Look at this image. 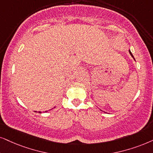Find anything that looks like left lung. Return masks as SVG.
I'll use <instances>...</instances> for the list:
<instances>
[{
    "label": "left lung",
    "instance_id": "1",
    "mask_svg": "<svg viewBox=\"0 0 153 153\" xmlns=\"http://www.w3.org/2000/svg\"><path fill=\"white\" fill-rule=\"evenodd\" d=\"M129 53H130V54H131V56H132V57L133 58V59H134V60H135V59H134V57H133V54H132V53H131V51H130V50H129Z\"/></svg>",
    "mask_w": 153,
    "mask_h": 153
}]
</instances>
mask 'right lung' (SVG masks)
<instances>
[{"instance_id": "1", "label": "right lung", "mask_w": 153, "mask_h": 153, "mask_svg": "<svg viewBox=\"0 0 153 153\" xmlns=\"http://www.w3.org/2000/svg\"><path fill=\"white\" fill-rule=\"evenodd\" d=\"M54 108H55V107H54ZM46 111H46L45 112H46ZM35 112H36V111H35ZM39 113H42V112H41V111H39Z\"/></svg>"}]
</instances>
